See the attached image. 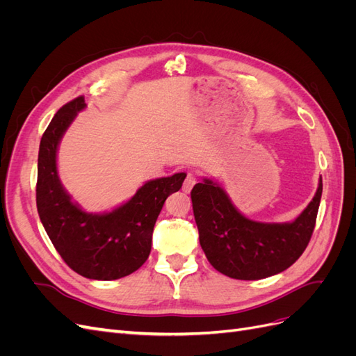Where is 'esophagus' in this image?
Returning <instances> with one entry per match:
<instances>
[{"label": "esophagus", "instance_id": "esophagus-1", "mask_svg": "<svg viewBox=\"0 0 356 356\" xmlns=\"http://www.w3.org/2000/svg\"><path fill=\"white\" fill-rule=\"evenodd\" d=\"M197 182V178L193 175V174H188L187 177H186V179H184V184H182V190H184L186 193H190L191 191V188L195 187V184Z\"/></svg>", "mask_w": 356, "mask_h": 356}]
</instances>
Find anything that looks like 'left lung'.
Segmentation results:
<instances>
[{"instance_id": "left-lung-1", "label": "left lung", "mask_w": 356, "mask_h": 356, "mask_svg": "<svg viewBox=\"0 0 356 356\" xmlns=\"http://www.w3.org/2000/svg\"><path fill=\"white\" fill-rule=\"evenodd\" d=\"M322 178L314 199L291 222H260L236 209L217 182L204 178L191 190L200 246L208 261L222 275L257 281L293 266L315 229Z\"/></svg>"}]
</instances>
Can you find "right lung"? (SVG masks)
Masks as SVG:
<instances>
[{
	"label": "right lung",
	"mask_w": 356,
	"mask_h": 356,
	"mask_svg": "<svg viewBox=\"0 0 356 356\" xmlns=\"http://www.w3.org/2000/svg\"><path fill=\"white\" fill-rule=\"evenodd\" d=\"M84 108L83 96L72 99L55 114L42 134L37 209L53 246L74 272L95 281H114L134 273L147 261L156 220L168 196L181 188L186 174L147 181L131 200L111 212H84L60 184L56 166L60 139Z\"/></svg>",
	"instance_id": "obj_1"
}]
</instances>
